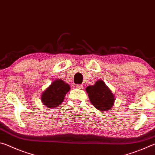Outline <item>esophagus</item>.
Wrapping results in <instances>:
<instances>
[{"label": "esophagus", "mask_w": 155, "mask_h": 155, "mask_svg": "<svg viewBox=\"0 0 155 155\" xmlns=\"http://www.w3.org/2000/svg\"><path fill=\"white\" fill-rule=\"evenodd\" d=\"M76 87H77L78 89H81H81L83 88V85H78H78H76Z\"/></svg>", "instance_id": "1"}]
</instances>
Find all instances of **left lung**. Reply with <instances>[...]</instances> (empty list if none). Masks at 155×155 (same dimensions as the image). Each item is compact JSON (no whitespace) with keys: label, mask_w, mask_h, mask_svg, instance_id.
<instances>
[{"label":"left lung","mask_w":155,"mask_h":155,"mask_svg":"<svg viewBox=\"0 0 155 155\" xmlns=\"http://www.w3.org/2000/svg\"><path fill=\"white\" fill-rule=\"evenodd\" d=\"M91 103L101 111H108L114 103V96L102 80L96 81L95 85L86 88Z\"/></svg>","instance_id":"8db88e82"}]
</instances>
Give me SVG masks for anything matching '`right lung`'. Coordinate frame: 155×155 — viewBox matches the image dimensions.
<instances>
[{"label": "right lung", "mask_w": 155, "mask_h": 155, "mask_svg": "<svg viewBox=\"0 0 155 155\" xmlns=\"http://www.w3.org/2000/svg\"><path fill=\"white\" fill-rule=\"evenodd\" d=\"M70 87L68 84L62 80H55L41 95V101L44 105L49 108H54L60 105L64 100L67 92Z\"/></svg>", "instance_id": "obj_1"}]
</instances>
